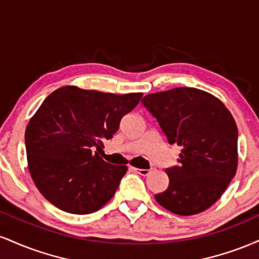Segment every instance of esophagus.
<instances>
[{"instance_id":"esophagus-1","label":"esophagus","mask_w":259,"mask_h":259,"mask_svg":"<svg viewBox=\"0 0 259 259\" xmlns=\"http://www.w3.org/2000/svg\"><path fill=\"white\" fill-rule=\"evenodd\" d=\"M135 173H138L140 175H142V177H146V175H148L151 173L150 169H140V168H132Z\"/></svg>"}]
</instances>
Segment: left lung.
Returning <instances> with one entry per match:
<instances>
[{
    "instance_id": "left-lung-1",
    "label": "left lung",
    "mask_w": 259,
    "mask_h": 259,
    "mask_svg": "<svg viewBox=\"0 0 259 259\" xmlns=\"http://www.w3.org/2000/svg\"><path fill=\"white\" fill-rule=\"evenodd\" d=\"M144 105L170 145L181 146L169 186L154 198L169 212L194 215L221 198L237 169V126L221 100L195 88L150 94Z\"/></svg>"
}]
</instances>
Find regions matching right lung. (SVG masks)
Wrapping results in <instances>:
<instances>
[{
	"mask_svg": "<svg viewBox=\"0 0 259 259\" xmlns=\"http://www.w3.org/2000/svg\"><path fill=\"white\" fill-rule=\"evenodd\" d=\"M141 97L78 86L46 97L26 126L25 148L32 180L47 201L64 212L89 214L111 200L127 167L109 164L99 152Z\"/></svg>",
	"mask_w": 259,
	"mask_h": 259,
	"instance_id": "right-lung-1",
	"label": "right lung"
}]
</instances>
